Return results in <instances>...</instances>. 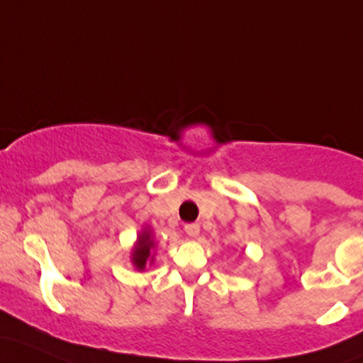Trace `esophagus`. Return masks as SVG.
Masks as SVG:
<instances>
[{
	"instance_id": "34e87169",
	"label": "esophagus",
	"mask_w": 363,
	"mask_h": 363,
	"mask_svg": "<svg viewBox=\"0 0 363 363\" xmlns=\"http://www.w3.org/2000/svg\"><path fill=\"white\" fill-rule=\"evenodd\" d=\"M184 230H186V234H188V236L196 238L198 234H200V224H186Z\"/></svg>"
}]
</instances>
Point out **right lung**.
Listing matches in <instances>:
<instances>
[{
	"mask_svg": "<svg viewBox=\"0 0 363 363\" xmlns=\"http://www.w3.org/2000/svg\"><path fill=\"white\" fill-rule=\"evenodd\" d=\"M153 248H155L153 234H151V230L146 227V229L138 236L136 246H134L133 253H130L133 255V264L138 270H145L146 265L153 264V255H151Z\"/></svg>",
	"mask_w": 363,
	"mask_h": 363,
	"instance_id": "add662e5",
	"label": "right lung"
}]
</instances>
